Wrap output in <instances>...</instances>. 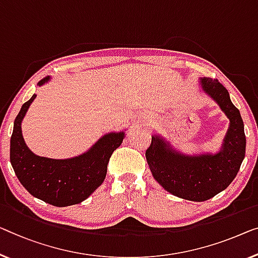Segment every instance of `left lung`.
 <instances>
[{
  "instance_id": "1",
  "label": "left lung",
  "mask_w": 258,
  "mask_h": 258,
  "mask_svg": "<svg viewBox=\"0 0 258 258\" xmlns=\"http://www.w3.org/2000/svg\"><path fill=\"white\" fill-rule=\"evenodd\" d=\"M199 84L229 119L220 151L186 155L172 148L161 136H152V144L146 151L156 182L171 195L191 202H205L224 191L236 177L245 155L243 120L227 89L211 78L201 79Z\"/></svg>"
}]
</instances>
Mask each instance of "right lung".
Returning a JSON list of instances; mask_svg holds the SVG:
<instances>
[{
	"label": "right lung",
	"mask_w": 258,
	"mask_h": 258,
	"mask_svg": "<svg viewBox=\"0 0 258 258\" xmlns=\"http://www.w3.org/2000/svg\"><path fill=\"white\" fill-rule=\"evenodd\" d=\"M51 80L38 82L43 86ZM33 95L22 105L14 122L10 139V162L23 186L33 197L53 206L64 207L80 204L103 183L112 153L121 145L125 132L106 133L86 153L72 159L55 160L38 156L30 151L22 134V121Z\"/></svg>",
	"instance_id": "right-lung-1"
}]
</instances>
